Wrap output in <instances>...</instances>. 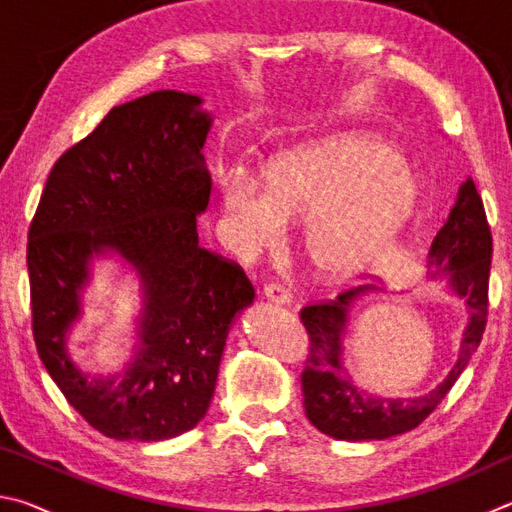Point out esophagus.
Returning a JSON list of instances; mask_svg holds the SVG:
<instances>
[{
    "mask_svg": "<svg viewBox=\"0 0 512 512\" xmlns=\"http://www.w3.org/2000/svg\"><path fill=\"white\" fill-rule=\"evenodd\" d=\"M264 296L273 302H280V305H287L291 300V291L280 282H268L264 287Z\"/></svg>",
    "mask_w": 512,
    "mask_h": 512,
    "instance_id": "esophagus-1",
    "label": "esophagus"
}]
</instances>
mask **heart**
I'll return each mask as SVG.
<instances>
[{"label":"heart","instance_id":"obj_1","mask_svg":"<svg viewBox=\"0 0 512 512\" xmlns=\"http://www.w3.org/2000/svg\"><path fill=\"white\" fill-rule=\"evenodd\" d=\"M223 214L239 253L280 244L282 223L309 219L302 248L318 273L341 277L393 257L413 212L415 185L386 146L329 140L277 158L259 185L246 171L219 178Z\"/></svg>","mask_w":512,"mask_h":512}]
</instances>
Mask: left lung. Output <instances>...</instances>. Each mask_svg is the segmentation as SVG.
<instances>
[{"label": "left lung", "mask_w": 512, "mask_h": 512, "mask_svg": "<svg viewBox=\"0 0 512 512\" xmlns=\"http://www.w3.org/2000/svg\"><path fill=\"white\" fill-rule=\"evenodd\" d=\"M492 259V232L483 201L472 178L456 194L452 212L433 237L429 264L449 273L454 291L470 307L461 357L436 391L418 400H381L357 391L341 366V329L350 302L372 287L339 291L336 300L309 302L300 320L309 336L307 366L302 370V404L309 422L339 440H381L415 429L445 400L461 377L472 352L479 348L488 323V280Z\"/></svg>", "instance_id": "1"}]
</instances>
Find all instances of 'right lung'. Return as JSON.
Returning <instances> with one entry per match:
<instances>
[{
	"label": "right lung",
	"instance_id": "obj_1",
	"mask_svg": "<svg viewBox=\"0 0 512 512\" xmlns=\"http://www.w3.org/2000/svg\"><path fill=\"white\" fill-rule=\"evenodd\" d=\"M160 90L112 108L60 155L29 225L33 341L65 400L108 438L167 440L210 409L232 318L255 298L237 262L198 246L212 180L210 117ZM124 254L147 284L143 348L121 382L90 380L64 350L92 252Z\"/></svg>",
	"mask_w": 512,
	"mask_h": 512
}]
</instances>
